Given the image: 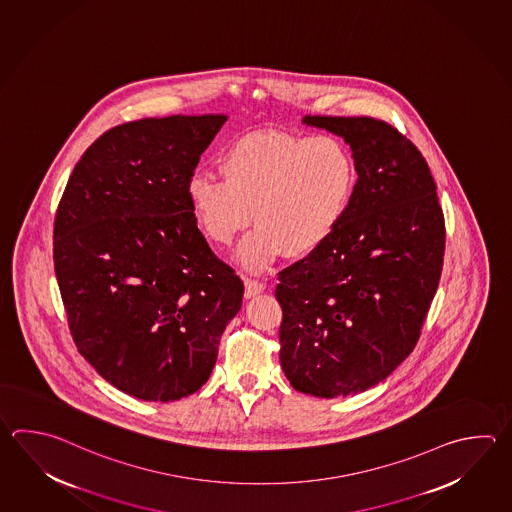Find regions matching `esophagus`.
<instances>
[{
	"label": "esophagus",
	"instance_id": "obj_1",
	"mask_svg": "<svg viewBox=\"0 0 512 512\" xmlns=\"http://www.w3.org/2000/svg\"><path fill=\"white\" fill-rule=\"evenodd\" d=\"M244 295H246V299H251V297H255V295H259V293L264 292V282L255 281V279H244Z\"/></svg>",
	"mask_w": 512,
	"mask_h": 512
}]
</instances>
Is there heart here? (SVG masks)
<instances>
[{
    "label": "heart",
    "instance_id": "obj_1",
    "mask_svg": "<svg viewBox=\"0 0 512 512\" xmlns=\"http://www.w3.org/2000/svg\"><path fill=\"white\" fill-rule=\"evenodd\" d=\"M220 178L188 180L189 208L208 240L237 251L250 272H264L286 251L308 257L332 239L354 191V160L334 136L264 131L242 136L219 158Z\"/></svg>",
    "mask_w": 512,
    "mask_h": 512
}]
</instances>
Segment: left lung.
Wrapping results in <instances>:
<instances>
[{
  "label": "left lung",
  "instance_id": "1",
  "mask_svg": "<svg viewBox=\"0 0 512 512\" xmlns=\"http://www.w3.org/2000/svg\"><path fill=\"white\" fill-rule=\"evenodd\" d=\"M341 135L357 171L332 239L279 273L281 366L315 397L363 392L418 343L438 290L445 217L427 160L372 116H304Z\"/></svg>",
  "mask_w": 512,
  "mask_h": 512
}]
</instances>
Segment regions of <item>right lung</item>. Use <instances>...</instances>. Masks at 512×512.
I'll use <instances>...</instances> for the list:
<instances>
[{"instance_id":"add662e5","label":"right lung","mask_w":512,"mask_h":512,"mask_svg":"<svg viewBox=\"0 0 512 512\" xmlns=\"http://www.w3.org/2000/svg\"><path fill=\"white\" fill-rule=\"evenodd\" d=\"M224 122L173 115L105 131L56 209L54 272L74 345L144 401L197 392L242 306L244 284L209 248L186 195Z\"/></svg>"}]
</instances>
